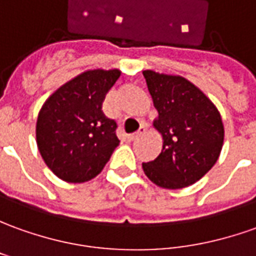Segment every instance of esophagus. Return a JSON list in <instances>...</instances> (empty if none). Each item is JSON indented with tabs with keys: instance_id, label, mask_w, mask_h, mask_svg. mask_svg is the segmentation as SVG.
<instances>
[{
	"instance_id": "esophagus-1",
	"label": "esophagus",
	"mask_w": 256,
	"mask_h": 256,
	"mask_svg": "<svg viewBox=\"0 0 256 256\" xmlns=\"http://www.w3.org/2000/svg\"><path fill=\"white\" fill-rule=\"evenodd\" d=\"M148 131V124H142L140 126H139V130L135 134H130L126 138H128V140H135V139L138 138V136H140L142 134H145V132Z\"/></svg>"
}]
</instances>
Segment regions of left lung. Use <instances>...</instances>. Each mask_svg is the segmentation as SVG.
<instances>
[{"label": "left lung", "instance_id": "1", "mask_svg": "<svg viewBox=\"0 0 256 256\" xmlns=\"http://www.w3.org/2000/svg\"><path fill=\"white\" fill-rule=\"evenodd\" d=\"M144 76L158 112L153 126L163 136V149L154 160L142 163V168L160 188L190 186L220 156L224 126L219 110L199 88L180 75L146 70Z\"/></svg>", "mask_w": 256, "mask_h": 256}]
</instances>
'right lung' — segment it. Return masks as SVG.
<instances>
[{
    "mask_svg": "<svg viewBox=\"0 0 256 256\" xmlns=\"http://www.w3.org/2000/svg\"><path fill=\"white\" fill-rule=\"evenodd\" d=\"M120 75V70L84 71L46 100L37 117L36 142L58 178L86 182L110 160L120 140L117 122L103 112V102Z\"/></svg>",
    "mask_w": 256,
    "mask_h": 256,
    "instance_id": "obj_1",
    "label": "right lung"
}]
</instances>
